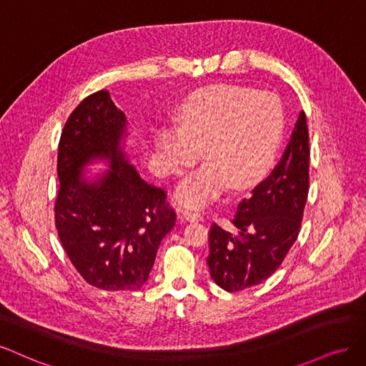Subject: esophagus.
I'll return each mask as SVG.
<instances>
[{"mask_svg":"<svg viewBox=\"0 0 366 366\" xmlns=\"http://www.w3.org/2000/svg\"><path fill=\"white\" fill-rule=\"evenodd\" d=\"M182 216L187 219V220H202L204 219V214L200 213L199 209H193V208H187L182 211Z\"/></svg>","mask_w":366,"mask_h":366,"instance_id":"1","label":"esophagus"}]
</instances>
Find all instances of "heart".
Listing matches in <instances>:
<instances>
[{
  "mask_svg": "<svg viewBox=\"0 0 366 366\" xmlns=\"http://www.w3.org/2000/svg\"><path fill=\"white\" fill-rule=\"evenodd\" d=\"M178 120L179 127L157 134L164 167L182 173L196 161L197 149L208 159L178 188V199L188 207L205 205L228 185L244 190L260 181L285 131V111L275 96L235 85L200 89L182 106Z\"/></svg>",
  "mask_w": 366,
  "mask_h": 366,
  "instance_id": "1",
  "label": "heart"
}]
</instances>
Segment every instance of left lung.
Listing matches in <instances>:
<instances>
[{
  "mask_svg": "<svg viewBox=\"0 0 366 366\" xmlns=\"http://www.w3.org/2000/svg\"><path fill=\"white\" fill-rule=\"evenodd\" d=\"M309 167V127L301 111L280 162L239 204L231 220L235 232L211 227L207 263L217 286L227 292L257 286L285 262L301 231Z\"/></svg>",
  "mask_w": 366,
  "mask_h": 366,
  "instance_id": "1",
  "label": "left lung"
}]
</instances>
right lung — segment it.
<instances>
[{"instance_id":"obj_1","label":"right lung","mask_w":366,"mask_h":366,"mask_svg":"<svg viewBox=\"0 0 366 366\" xmlns=\"http://www.w3.org/2000/svg\"><path fill=\"white\" fill-rule=\"evenodd\" d=\"M124 134V112L102 89L79 103L59 139L56 229L81 278L103 290L143 286L176 220L166 190L144 182L127 164ZM103 157L112 170L86 183L81 169Z\"/></svg>"}]
</instances>
